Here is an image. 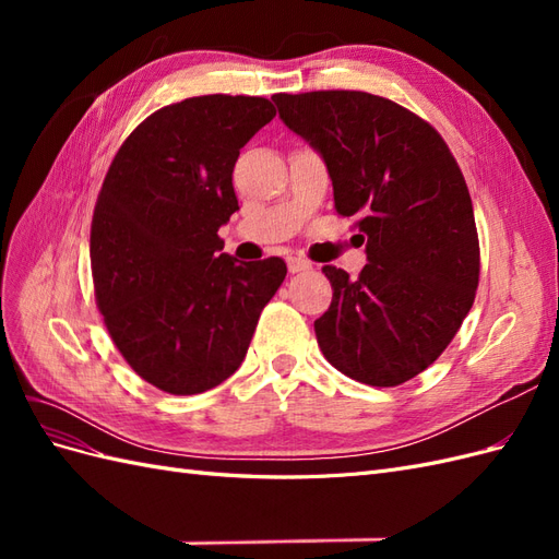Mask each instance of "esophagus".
<instances>
[{
    "instance_id": "obj_1",
    "label": "esophagus",
    "mask_w": 559,
    "mask_h": 559,
    "mask_svg": "<svg viewBox=\"0 0 559 559\" xmlns=\"http://www.w3.org/2000/svg\"><path fill=\"white\" fill-rule=\"evenodd\" d=\"M286 265H289V273H306V270H310V267H312V263H310V261H306V259H296V257H292L289 261H286Z\"/></svg>"
}]
</instances>
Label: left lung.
<instances>
[{
  "instance_id": "left-lung-1",
  "label": "left lung",
  "mask_w": 559,
  "mask_h": 559,
  "mask_svg": "<svg viewBox=\"0 0 559 559\" xmlns=\"http://www.w3.org/2000/svg\"><path fill=\"white\" fill-rule=\"evenodd\" d=\"M280 118L326 163L337 216H354L368 263L324 265L333 298L319 349L347 378L396 386L427 370L466 319L480 280L468 186L438 130L364 91L273 95Z\"/></svg>"
}]
</instances>
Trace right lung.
<instances>
[{
  "instance_id": "1",
  "label": "right lung",
  "mask_w": 559,
  "mask_h": 559,
  "mask_svg": "<svg viewBox=\"0 0 559 559\" xmlns=\"http://www.w3.org/2000/svg\"><path fill=\"white\" fill-rule=\"evenodd\" d=\"M275 114L249 95L167 105L128 134L97 193L95 302L128 366L160 392L191 396L228 380L286 277L282 259L238 263L218 238L240 210V148Z\"/></svg>"
}]
</instances>
